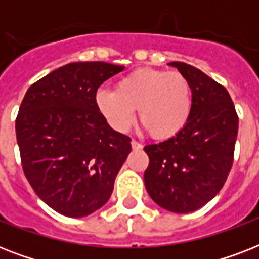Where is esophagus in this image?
<instances>
[{
  "mask_svg": "<svg viewBox=\"0 0 259 259\" xmlns=\"http://www.w3.org/2000/svg\"><path fill=\"white\" fill-rule=\"evenodd\" d=\"M132 148H133L134 150H140V149H142V145L141 144H140V142H137V141H132Z\"/></svg>",
  "mask_w": 259,
  "mask_h": 259,
  "instance_id": "esophagus-1",
  "label": "esophagus"
}]
</instances>
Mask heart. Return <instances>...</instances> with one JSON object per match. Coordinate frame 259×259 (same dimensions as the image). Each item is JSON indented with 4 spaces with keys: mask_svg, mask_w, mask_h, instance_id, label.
Returning a JSON list of instances; mask_svg holds the SVG:
<instances>
[{
    "mask_svg": "<svg viewBox=\"0 0 259 259\" xmlns=\"http://www.w3.org/2000/svg\"><path fill=\"white\" fill-rule=\"evenodd\" d=\"M193 98L191 83L176 71L138 68L122 76L114 90L95 94V106L114 130L126 132L138 117L156 140H169L188 123Z\"/></svg>",
    "mask_w": 259,
    "mask_h": 259,
    "instance_id": "heart-1",
    "label": "heart"
}]
</instances>
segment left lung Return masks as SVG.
<instances>
[{"instance_id": "1", "label": "left lung", "mask_w": 259, "mask_h": 259, "mask_svg": "<svg viewBox=\"0 0 259 259\" xmlns=\"http://www.w3.org/2000/svg\"><path fill=\"white\" fill-rule=\"evenodd\" d=\"M168 64L191 83L192 111L177 136L144 148L149 156L144 181L156 204L188 213L207 204L226 183L233 166L238 115L225 87L191 64Z\"/></svg>"}]
</instances>
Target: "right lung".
I'll list each match as a JSON object with an SVG mask.
<instances>
[{
  "label": "right lung",
  "instance_id": "add662e5",
  "mask_svg": "<svg viewBox=\"0 0 259 259\" xmlns=\"http://www.w3.org/2000/svg\"><path fill=\"white\" fill-rule=\"evenodd\" d=\"M123 68L70 63L33 83L21 102L16 136L22 169L37 196L64 217L103 207L132 152V140L111 129L95 106L99 86Z\"/></svg>",
  "mask_w": 259,
  "mask_h": 259
}]
</instances>
